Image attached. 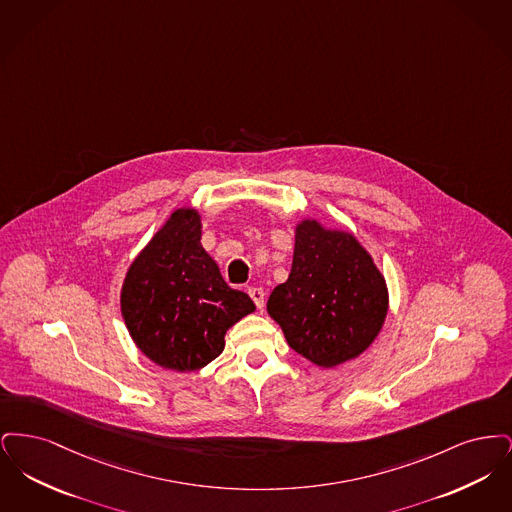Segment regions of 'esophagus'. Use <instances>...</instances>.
<instances>
[{
  "instance_id": "obj_1",
  "label": "esophagus",
  "mask_w": 512,
  "mask_h": 512,
  "mask_svg": "<svg viewBox=\"0 0 512 512\" xmlns=\"http://www.w3.org/2000/svg\"><path fill=\"white\" fill-rule=\"evenodd\" d=\"M247 293L253 299V303L257 305V309L265 307V292L261 288H247Z\"/></svg>"
}]
</instances>
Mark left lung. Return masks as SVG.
<instances>
[{
    "label": "left lung",
    "mask_w": 512,
    "mask_h": 512,
    "mask_svg": "<svg viewBox=\"0 0 512 512\" xmlns=\"http://www.w3.org/2000/svg\"><path fill=\"white\" fill-rule=\"evenodd\" d=\"M388 309L386 278L351 232L317 219L295 224L290 276L267 303L293 351L322 368L353 361L378 338Z\"/></svg>",
    "instance_id": "1"
}]
</instances>
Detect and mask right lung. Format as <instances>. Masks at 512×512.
Masks as SVG:
<instances>
[{"mask_svg":"<svg viewBox=\"0 0 512 512\" xmlns=\"http://www.w3.org/2000/svg\"><path fill=\"white\" fill-rule=\"evenodd\" d=\"M255 311L232 290L201 245V215L180 207L126 270L121 313L136 347L151 363L192 372L215 361L226 332Z\"/></svg>","mask_w":512,"mask_h":512,"instance_id":"right-lung-1","label":"right lung"}]
</instances>
